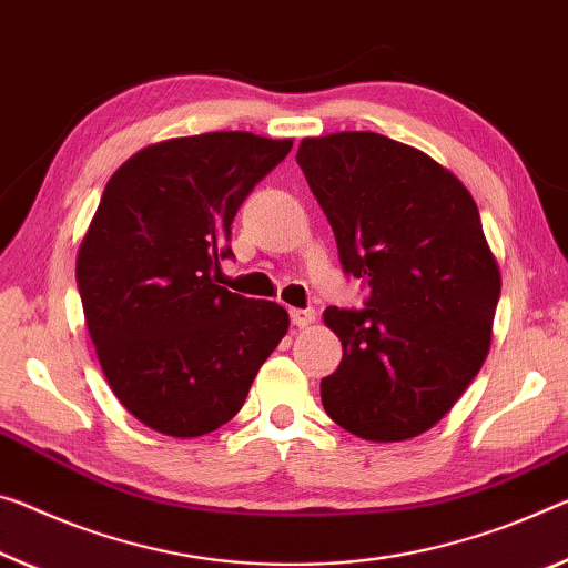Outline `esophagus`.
Instances as JSON below:
<instances>
[{"label":"esophagus","mask_w":568,"mask_h":568,"mask_svg":"<svg viewBox=\"0 0 568 568\" xmlns=\"http://www.w3.org/2000/svg\"><path fill=\"white\" fill-rule=\"evenodd\" d=\"M316 316H318V313L313 308H293L291 311V323H293V326H298V328H305V326H311V323H316Z\"/></svg>","instance_id":"1"}]
</instances>
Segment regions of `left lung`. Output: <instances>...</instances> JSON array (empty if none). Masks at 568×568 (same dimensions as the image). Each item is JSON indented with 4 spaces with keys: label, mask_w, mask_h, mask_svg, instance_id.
Returning a JSON list of instances; mask_svg holds the SVG:
<instances>
[{
    "label": "left lung",
    "mask_w": 568,
    "mask_h": 568,
    "mask_svg": "<svg viewBox=\"0 0 568 568\" xmlns=\"http://www.w3.org/2000/svg\"><path fill=\"white\" fill-rule=\"evenodd\" d=\"M313 196L366 308L331 305L344 358L321 382L328 417L372 443L435 427L488 356L500 270L478 204L435 159L372 131L303 139Z\"/></svg>",
    "instance_id": "1"
}]
</instances>
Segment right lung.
I'll list each match as a JSON object with an SVG mask.
<instances>
[{
  "mask_svg": "<svg viewBox=\"0 0 568 568\" xmlns=\"http://www.w3.org/2000/svg\"><path fill=\"white\" fill-rule=\"evenodd\" d=\"M291 139L214 131L154 143L108 179L75 277L119 402L169 437H202L242 409L287 333V311L217 285L240 204Z\"/></svg>",
  "mask_w": 568,
  "mask_h": 568,
  "instance_id": "obj_1",
  "label": "right lung"
}]
</instances>
